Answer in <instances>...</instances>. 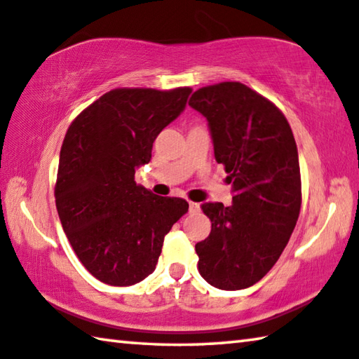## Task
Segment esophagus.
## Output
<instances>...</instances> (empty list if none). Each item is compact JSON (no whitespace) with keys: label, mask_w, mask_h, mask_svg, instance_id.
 I'll list each match as a JSON object with an SVG mask.
<instances>
[{"label":"esophagus","mask_w":359,"mask_h":359,"mask_svg":"<svg viewBox=\"0 0 359 359\" xmlns=\"http://www.w3.org/2000/svg\"><path fill=\"white\" fill-rule=\"evenodd\" d=\"M188 208H190V212H199V209H201L198 203H193V201L188 203Z\"/></svg>","instance_id":"1"}]
</instances>
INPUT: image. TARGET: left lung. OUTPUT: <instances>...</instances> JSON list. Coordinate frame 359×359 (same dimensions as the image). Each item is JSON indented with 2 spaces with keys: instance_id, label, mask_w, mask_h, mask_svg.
Returning a JSON list of instances; mask_svg holds the SVG:
<instances>
[{
  "instance_id": "8db88e82",
  "label": "left lung",
  "mask_w": 359,
  "mask_h": 359,
  "mask_svg": "<svg viewBox=\"0 0 359 359\" xmlns=\"http://www.w3.org/2000/svg\"><path fill=\"white\" fill-rule=\"evenodd\" d=\"M209 121L217 163L233 184V204L204 203L208 239L194 245L198 271L220 290L259 282L280 258L299 217L296 141L274 102L241 82L196 90L188 101Z\"/></svg>"
}]
</instances>
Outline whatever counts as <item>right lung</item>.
Instances as JSON below:
<instances>
[{
    "mask_svg": "<svg viewBox=\"0 0 359 359\" xmlns=\"http://www.w3.org/2000/svg\"><path fill=\"white\" fill-rule=\"evenodd\" d=\"M190 87L114 88L72 120L60 151L55 203L90 274L128 287L155 271L165 236L188 212L182 198L136 185L156 136L184 111Z\"/></svg>",
    "mask_w": 359,
    "mask_h": 359,
    "instance_id": "1",
    "label": "right lung"
}]
</instances>
